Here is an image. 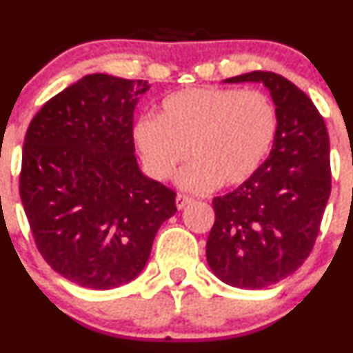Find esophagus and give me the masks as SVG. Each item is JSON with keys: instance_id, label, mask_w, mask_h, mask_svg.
<instances>
[{"instance_id": "1", "label": "esophagus", "mask_w": 353, "mask_h": 353, "mask_svg": "<svg viewBox=\"0 0 353 353\" xmlns=\"http://www.w3.org/2000/svg\"><path fill=\"white\" fill-rule=\"evenodd\" d=\"M193 201H194V199L191 196H188V194H177V198H176V205H177V208H179V210L186 208V206L191 205Z\"/></svg>"}]
</instances>
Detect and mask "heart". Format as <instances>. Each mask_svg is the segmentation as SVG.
<instances>
[{"label": "heart", "mask_w": 353, "mask_h": 353, "mask_svg": "<svg viewBox=\"0 0 353 353\" xmlns=\"http://www.w3.org/2000/svg\"><path fill=\"white\" fill-rule=\"evenodd\" d=\"M279 116L268 95L258 90L184 88L162 101L160 117L141 116L133 130L148 172L169 179L181 172L184 190H213L248 181L268 157Z\"/></svg>", "instance_id": "obj_1"}]
</instances>
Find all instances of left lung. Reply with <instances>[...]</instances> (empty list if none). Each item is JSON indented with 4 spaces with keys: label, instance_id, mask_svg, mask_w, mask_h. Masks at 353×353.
Segmentation results:
<instances>
[{
    "label": "left lung",
    "instance_id": "left-lung-1",
    "mask_svg": "<svg viewBox=\"0 0 353 353\" xmlns=\"http://www.w3.org/2000/svg\"><path fill=\"white\" fill-rule=\"evenodd\" d=\"M225 81L265 85L279 126L261 167L232 193L213 198L206 261L229 285L265 288L301 268L314 248L331 193L330 138L311 99L282 74L252 71Z\"/></svg>",
    "mask_w": 353,
    "mask_h": 353
}]
</instances>
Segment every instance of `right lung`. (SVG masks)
<instances>
[{"instance_id":"1","label":"right lung","mask_w":353,"mask_h":353,"mask_svg":"<svg viewBox=\"0 0 353 353\" xmlns=\"http://www.w3.org/2000/svg\"><path fill=\"white\" fill-rule=\"evenodd\" d=\"M147 81L87 74L49 99L25 134L20 198L42 258L70 282L137 279L176 193L141 174L133 116Z\"/></svg>"}]
</instances>
